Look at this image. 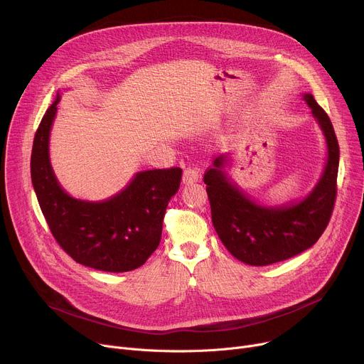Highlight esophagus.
<instances>
[{
    "label": "esophagus",
    "instance_id": "1",
    "mask_svg": "<svg viewBox=\"0 0 364 364\" xmlns=\"http://www.w3.org/2000/svg\"><path fill=\"white\" fill-rule=\"evenodd\" d=\"M200 180H201V174L196 168H187L183 174V183L184 184H193V183H197Z\"/></svg>",
    "mask_w": 364,
    "mask_h": 364
}]
</instances>
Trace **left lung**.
Returning <instances> with one entry per match:
<instances>
[{
	"instance_id": "obj_1",
	"label": "left lung",
	"mask_w": 364,
	"mask_h": 364,
	"mask_svg": "<svg viewBox=\"0 0 364 364\" xmlns=\"http://www.w3.org/2000/svg\"><path fill=\"white\" fill-rule=\"evenodd\" d=\"M311 108L327 148L323 173L299 200L262 204L246 194L229 174L232 157L226 152L204 174L212 207V222L225 247L237 261L267 267L294 257L313 246L326 230L336 200L340 149L330 118L311 93H301Z\"/></svg>"
}]
</instances>
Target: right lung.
Segmentation results:
<instances>
[{"label": "right lung", "mask_w": 364, "mask_h": 364, "mask_svg": "<svg viewBox=\"0 0 364 364\" xmlns=\"http://www.w3.org/2000/svg\"><path fill=\"white\" fill-rule=\"evenodd\" d=\"M62 92L46 111L34 136L31 181L46 222L75 261L105 272H128L159 247L170 198L178 191L181 168L136 173L115 196L82 200L60 186L50 163V132Z\"/></svg>", "instance_id": "right-lung-1"}]
</instances>
